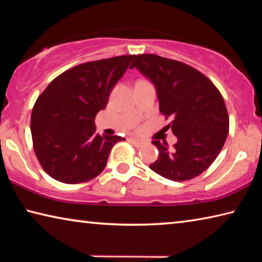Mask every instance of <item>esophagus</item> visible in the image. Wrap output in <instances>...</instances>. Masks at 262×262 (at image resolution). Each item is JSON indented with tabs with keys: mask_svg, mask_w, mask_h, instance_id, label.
Wrapping results in <instances>:
<instances>
[{
	"mask_svg": "<svg viewBox=\"0 0 262 262\" xmlns=\"http://www.w3.org/2000/svg\"><path fill=\"white\" fill-rule=\"evenodd\" d=\"M130 142H132V144L134 145V147H136V148H140V147H142V145L144 144V142L139 140V139H130Z\"/></svg>",
	"mask_w": 262,
	"mask_h": 262,
	"instance_id": "esophagus-1",
	"label": "esophagus"
}]
</instances>
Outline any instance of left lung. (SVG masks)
<instances>
[{"mask_svg":"<svg viewBox=\"0 0 262 262\" xmlns=\"http://www.w3.org/2000/svg\"><path fill=\"white\" fill-rule=\"evenodd\" d=\"M136 68L154 84L159 111L171 117L177 143L154 141L158 159L149 167L168 180L185 181L206 171L219 156L229 133L223 97L205 75L183 62L155 54L135 55Z\"/></svg>","mask_w":262,"mask_h":262,"instance_id":"8db88e82","label":"left lung"}]
</instances>
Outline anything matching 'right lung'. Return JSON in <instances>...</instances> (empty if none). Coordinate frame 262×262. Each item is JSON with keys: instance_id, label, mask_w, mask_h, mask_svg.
<instances>
[{"instance_id": "right-lung-1", "label": "right lung", "mask_w": 262, "mask_h": 262, "mask_svg": "<svg viewBox=\"0 0 262 262\" xmlns=\"http://www.w3.org/2000/svg\"><path fill=\"white\" fill-rule=\"evenodd\" d=\"M134 55L86 62L48 84L31 114L34 152L43 170L64 184L94 179L120 136L95 134V118Z\"/></svg>"}]
</instances>
